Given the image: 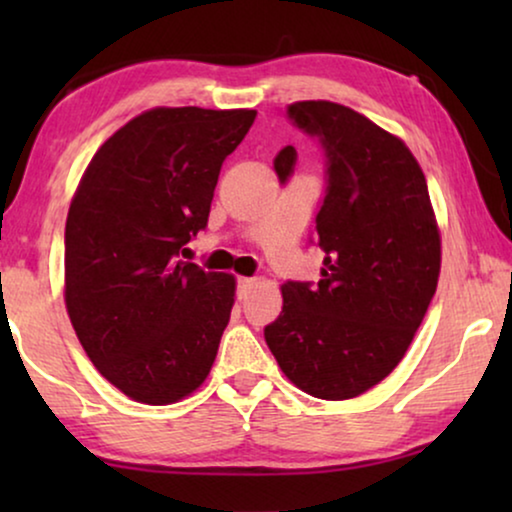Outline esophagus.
Segmentation results:
<instances>
[{"label":"esophagus","instance_id":"1","mask_svg":"<svg viewBox=\"0 0 512 512\" xmlns=\"http://www.w3.org/2000/svg\"><path fill=\"white\" fill-rule=\"evenodd\" d=\"M254 284H256L254 277H240V279H237V298H240V300L247 298V293L251 291V286H254Z\"/></svg>","mask_w":512,"mask_h":512}]
</instances>
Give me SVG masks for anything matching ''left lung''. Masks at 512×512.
I'll list each match as a JSON object with an SVG mask.
<instances>
[{"label": "left lung", "instance_id": "8db88e82", "mask_svg": "<svg viewBox=\"0 0 512 512\" xmlns=\"http://www.w3.org/2000/svg\"><path fill=\"white\" fill-rule=\"evenodd\" d=\"M289 116L317 135L328 188L317 214L324 251L317 286L282 284V312L265 342L300 391L347 401L380 384L408 352L440 277V228L417 158L401 137L328 100L293 102ZM296 149L275 158L289 179Z\"/></svg>", "mask_w": 512, "mask_h": 512}]
</instances>
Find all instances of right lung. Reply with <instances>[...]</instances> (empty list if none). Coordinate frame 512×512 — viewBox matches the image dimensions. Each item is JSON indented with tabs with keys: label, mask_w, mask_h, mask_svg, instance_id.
Here are the masks:
<instances>
[{
	"label": "right lung",
	"mask_w": 512,
	"mask_h": 512,
	"mask_svg": "<svg viewBox=\"0 0 512 512\" xmlns=\"http://www.w3.org/2000/svg\"><path fill=\"white\" fill-rule=\"evenodd\" d=\"M254 109L156 107L104 142L65 226V305L104 380L170 405L207 380L235 305V277L181 261L207 226L226 156Z\"/></svg>",
	"instance_id": "obj_1"
}]
</instances>
